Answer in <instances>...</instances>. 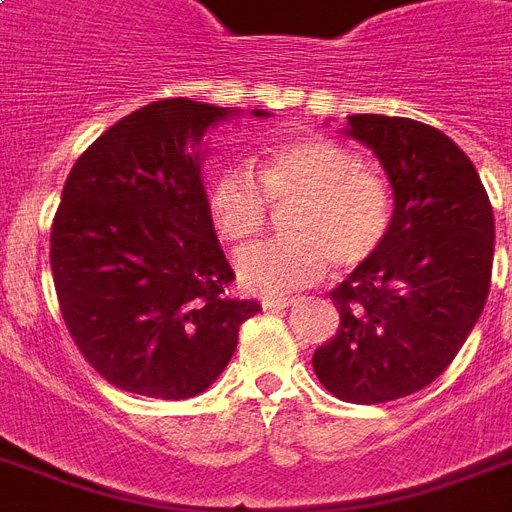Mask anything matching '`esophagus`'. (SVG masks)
Masks as SVG:
<instances>
[{
    "label": "esophagus",
    "instance_id": "esophagus-1",
    "mask_svg": "<svg viewBox=\"0 0 512 512\" xmlns=\"http://www.w3.org/2000/svg\"><path fill=\"white\" fill-rule=\"evenodd\" d=\"M289 305H295V300H287V297H273V300H265V311H284Z\"/></svg>",
    "mask_w": 512,
    "mask_h": 512
}]
</instances>
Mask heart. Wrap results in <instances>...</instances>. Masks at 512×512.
<instances>
[{
  "label": "heart",
  "mask_w": 512,
  "mask_h": 512,
  "mask_svg": "<svg viewBox=\"0 0 512 512\" xmlns=\"http://www.w3.org/2000/svg\"><path fill=\"white\" fill-rule=\"evenodd\" d=\"M287 239L257 241L236 255L239 281L260 295H287L324 276L329 263L358 268L388 241L393 193L361 156L321 135L276 143L257 164H228L209 180L207 215L225 241L252 239L268 220V201L287 204Z\"/></svg>",
  "instance_id": "obj_1"
}]
</instances>
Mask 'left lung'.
I'll return each mask as SVG.
<instances>
[{
  "label": "left lung",
  "mask_w": 512,
  "mask_h": 512,
  "mask_svg": "<svg viewBox=\"0 0 512 512\" xmlns=\"http://www.w3.org/2000/svg\"><path fill=\"white\" fill-rule=\"evenodd\" d=\"M345 132L380 159L396 207L380 252L329 292L340 327L313 372L342 401L382 404L430 385L476 327L494 215L473 162L436 127L356 114Z\"/></svg>",
  "instance_id": "obj_1"
}]
</instances>
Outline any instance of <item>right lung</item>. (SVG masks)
I'll return each mask as SVG.
<instances>
[{
  "label": "right lung",
  "instance_id": "right-lung-1",
  "mask_svg": "<svg viewBox=\"0 0 512 512\" xmlns=\"http://www.w3.org/2000/svg\"><path fill=\"white\" fill-rule=\"evenodd\" d=\"M228 116L239 111L156 100L108 127L68 172L50 233L52 281L82 356L119 390L199 396L260 313L255 300L228 295L236 276L201 183V138Z\"/></svg>",
  "mask_w": 512,
  "mask_h": 512
}]
</instances>
